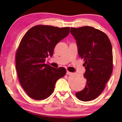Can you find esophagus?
Segmentation results:
<instances>
[{
    "label": "esophagus",
    "instance_id": "34e87169",
    "mask_svg": "<svg viewBox=\"0 0 122 122\" xmlns=\"http://www.w3.org/2000/svg\"><path fill=\"white\" fill-rule=\"evenodd\" d=\"M66 74H67V75H71V74H72V73L70 72V71H66Z\"/></svg>",
    "mask_w": 122,
    "mask_h": 122
}]
</instances>
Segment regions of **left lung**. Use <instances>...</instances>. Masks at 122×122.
Segmentation results:
<instances>
[{"label":"left lung","mask_w":122,"mask_h":122,"mask_svg":"<svg viewBox=\"0 0 122 122\" xmlns=\"http://www.w3.org/2000/svg\"><path fill=\"white\" fill-rule=\"evenodd\" d=\"M71 33L76 41L79 57L85 61L86 79L84 89L76 96L80 101H91L104 91L112 73V46L104 33L92 26L71 28Z\"/></svg>","instance_id":"1"}]
</instances>
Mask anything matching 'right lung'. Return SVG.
<instances>
[{
    "instance_id": "add662e5",
    "label": "right lung",
    "mask_w": 122,
    "mask_h": 122,
    "mask_svg": "<svg viewBox=\"0 0 122 122\" xmlns=\"http://www.w3.org/2000/svg\"><path fill=\"white\" fill-rule=\"evenodd\" d=\"M70 28L38 25L31 28L20 43L15 55L16 69L20 83L26 94L35 100L49 97L56 81L66 74V68L45 64L55 46L69 34Z\"/></svg>"
}]
</instances>
